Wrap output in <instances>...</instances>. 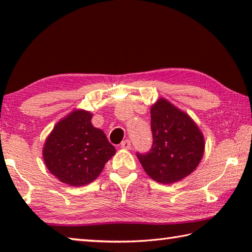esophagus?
<instances>
[{"mask_svg": "<svg viewBox=\"0 0 252 252\" xmlns=\"http://www.w3.org/2000/svg\"><path fill=\"white\" fill-rule=\"evenodd\" d=\"M121 148L122 149H126V150H129V149H131V141L129 139H126L125 141L121 142Z\"/></svg>", "mask_w": 252, "mask_h": 252, "instance_id": "obj_1", "label": "esophagus"}]
</instances>
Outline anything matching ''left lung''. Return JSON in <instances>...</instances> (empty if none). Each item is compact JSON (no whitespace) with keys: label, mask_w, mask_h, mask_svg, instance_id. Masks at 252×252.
<instances>
[{"label":"left lung","mask_w":252,"mask_h":252,"mask_svg":"<svg viewBox=\"0 0 252 252\" xmlns=\"http://www.w3.org/2000/svg\"><path fill=\"white\" fill-rule=\"evenodd\" d=\"M153 144L149 153L136 157L155 180L170 185L182 180L198 167L204 153V138L190 116L160 97L151 106Z\"/></svg>","instance_id":"obj_1"}]
</instances>
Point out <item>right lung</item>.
Listing matches in <instances>:
<instances>
[{
    "instance_id": "right-lung-1",
    "label": "right lung",
    "mask_w": 252,
    "mask_h": 252,
    "mask_svg": "<svg viewBox=\"0 0 252 252\" xmlns=\"http://www.w3.org/2000/svg\"><path fill=\"white\" fill-rule=\"evenodd\" d=\"M92 117L82 109L72 111L54 126L42 151L49 171L72 187L94 181L116 155L104 132L93 126Z\"/></svg>"
}]
</instances>
